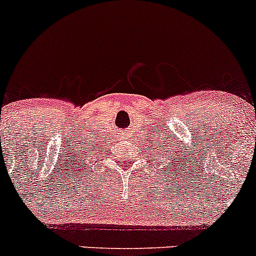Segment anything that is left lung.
<instances>
[{
	"mask_svg": "<svg viewBox=\"0 0 256 256\" xmlns=\"http://www.w3.org/2000/svg\"><path fill=\"white\" fill-rule=\"evenodd\" d=\"M162 156H164V152H162Z\"/></svg>",
	"mask_w": 256,
	"mask_h": 256,
	"instance_id": "1",
	"label": "left lung"
}]
</instances>
